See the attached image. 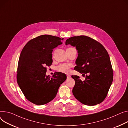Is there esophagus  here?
<instances>
[{"label": "esophagus", "mask_w": 128, "mask_h": 128, "mask_svg": "<svg viewBox=\"0 0 128 128\" xmlns=\"http://www.w3.org/2000/svg\"><path fill=\"white\" fill-rule=\"evenodd\" d=\"M71 77V76L69 74H67V79H70Z\"/></svg>", "instance_id": "34e87169"}]
</instances>
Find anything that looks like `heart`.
<instances>
[{"instance_id": "1", "label": "heart", "mask_w": 128, "mask_h": 128, "mask_svg": "<svg viewBox=\"0 0 128 128\" xmlns=\"http://www.w3.org/2000/svg\"><path fill=\"white\" fill-rule=\"evenodd\" d=\"M71 48H68L67 49H69ZM71 67H72V65L70 64H62L57 66L56 70L58 71H60L62 72L67 74L68 72H69L70 69Z\"/></svg>"}]
</instances>
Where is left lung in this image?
<instances>
[{"instance_id": "obj_1", "label": "left lung", "mask_w": 128, "mask_h": 128, "mask_svg": "<svg viewBox=\"0 0 128 128\" xmlns=\"http://www.w3.org/2000/svg\"><path fill=\"white\" fill-rule=\"evenodd\" d=\"M76 47L78 56L74 70L86 75L82 81L78 76L72 89L74 97L82 104L95 106L102 102L113 82V72L107 51L100 42L88 36H80L68 38L65 42Z\"/></svg>"}]
</instances>
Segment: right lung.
Listing matches in <instances>:
<instances>
[{
	"label": "right lung",
	"mask_w": 128,
	"mask_h": 128,
	"mask_svg": "<svg viewBox=\"0 0 128 128\" xmlns=\"http://www.w3.org/2000/svg\"><path fill=\"white\" fill-rule=\"evenodd\" d=\"M63 38L42 35L29 40L20 54L17 82L26 99L36 105L53 100L58 89L66 79L65 74L56 72L46 76L47 66L52 63L53 49L62 44Z\"/></svg>",
	"instance_id": "add662e5"
}]
</instances>
